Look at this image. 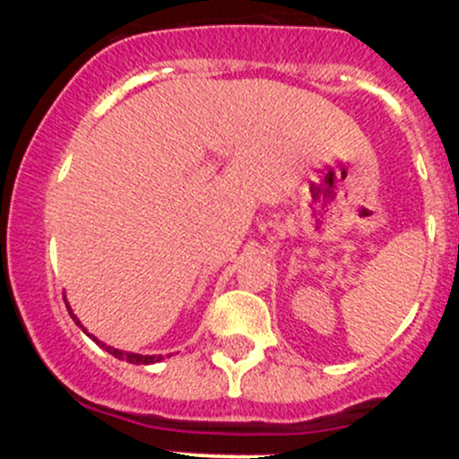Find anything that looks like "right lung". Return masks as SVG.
<instances>
[{
	"label": "right lung",
	"mask_w": 459,
	"mask_h": 459,
	"mask_svg": "<svg viewBox=\"0 0 459 459\" xmlns=\"http://www.w3.org/2000/svg\"><path fill=\"white\" fill-rule=\"evenodd\" d=\"M64 302H66V308H68V313H71V317L75 319V324H77V326H80L82 331H84L86 335L91 337L92 342H97V346H101V349H104V351H108V353H110V355H115V358H117V359H126L128 364H155V362H161V359H164V358H161V355H140V353H128V351H119V349H115V346H108V344H104V342H100V340H97L95 335H91V333L86 331V328H84V324H82L80 319H77L75 313H73L71 304H68V299H66V298H64Z\"/></svg>",
	"instance_id": "obj_1"
}]
</instances>
